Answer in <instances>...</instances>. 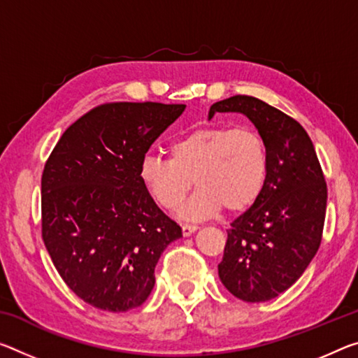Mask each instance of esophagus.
<instances>
[{
  "label": "esophagus",
  "mask_w": 358,
  "mask_h": 358,
  "mask_svg": "<svg viewBox=\"0 0 358 358\" xmlns=\"http://www.w3.org/2000/svg\"><path fill=\"white\" fill-rule=\"evenodd\" d=\"M197 229H199V226H197V224H183V226H181V231H183L185 237L194 234Z\"/></svg>",
  "instance_id": "34e87169"
}]
</instances>
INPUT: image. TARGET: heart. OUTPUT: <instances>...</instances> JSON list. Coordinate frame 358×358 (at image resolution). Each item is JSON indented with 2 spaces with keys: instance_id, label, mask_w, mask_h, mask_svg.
<instances>
[{
  "instance_id": "1",
  "label": "heart",
  "mask_w": 358,
  "mask_h": 358,
  "mask_svg": "<svg viewBox=\"0 0 358 358\" xmlns=\"http://www.w3.org/2000/svg\"><path fill=\"white\" fill-rule=\"evenodd\" d=\"M169 155L143 156L138 177L167 210L177 208L192 185L199 186L180 210L185 220L208 218L223 207L243 212L259 199L268 181V145L252 127H197L173 140Z\"/></svg>"
}]
</instances>
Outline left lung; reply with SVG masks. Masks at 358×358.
Returning a JSON list of instances; mask_svg holds the SVG:
<instances>
[{
    "mask_svg": "<svg viewBox=\"0 0 358 358\" xmlns=\"http://www.w3.org/2000/svg\"><path fill=\"white\" fill-rule=\"evenodd\" d=\"M217 113L245 115L269 150L268 181L259 199L231 223L218 275L242 301H269L303 275L319 250L325 177L308 132L285 113L248 95L217 101L208 119Z\"/></svg>",
    "mask_w": 358,
    "mask_h": 358,
    "instance_id": "left-lung-1",
    "label": "left lung"
}]
</instances>
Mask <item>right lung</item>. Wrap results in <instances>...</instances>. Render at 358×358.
I'll use <instances>...</instances> for the list:
<instances>
[{
  "label": "right lung",
  "instance_id": "right-lung-1",
  "mask_svg": "<svg viewBox=\"0 0 358 358\" xmlns=\"http://www.w3.org/2000/svg\"><path fill=\"white\" fill-rule=\"evenodd\" d=\"M186 105L105 103L68 127L41 178L43 241L71 292L94 308L146 301L155 268L181 228L138 177L155 140Z\"/></svg>",
  "mask_w": 358,
  "mask_h": 358
}]
</instances>
